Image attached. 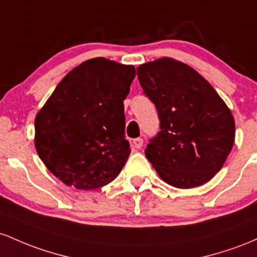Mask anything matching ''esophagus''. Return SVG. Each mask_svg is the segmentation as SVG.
Listing matches in <instances>:
<instances>
[{"instance_id": "1", "label": "esophagus", "mask_w": 257, "mask_h": 257, "mask_svg": "<svg viewBox=\"0 0 257 257\" xmlns=\"http://www.w3.org/2000/svg\"><path fill=\"white\" fill-rule=\"evenodd\" d=\"M132 146L135 147V148L137 149H141L143 147V140L142 138H135V140H132Z\"/></svg>"}]
</instances>
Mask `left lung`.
<instances>
[{
  "label": "left lung",
  "mask_w": 257,
  "mask_h": 257,
  "mask_svg": "<svg viewBox=\"0 0 257 257\" xmlns=\"http://www.w3.org/2000/svg\"><path fill=\"white\" fill-rule=\"evenodd\" d=\"M154 103L160 131L146 153L159 177L176 188L209 182L232 151L234 117L211 85L189 65L160 58L137 68Z\"/></svg>",
  "instance_id": "1"
}]
</instances>
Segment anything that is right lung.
I'll use <instances>...</instances> for the list:
<instances>
[{
    "instance_id": "1",
    "label": "right lung",
    "mask_w": 257,
    "mask_h": 257,
    "mask_svg": "<svg viewBox=\"0 0 257 257\" xmlns=\"http://www.w3.org/2000/svg\"><path fill=\"white\" fill-rule=\"evenodd\" d=\"M136 69L105 58L65 75L35 119V147L46 167L82 191L110 183L131 153L123 99Z\"/></svg>"
}]
</instances>
